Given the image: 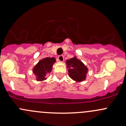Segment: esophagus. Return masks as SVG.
<instances>
[{
	"instance_id": "obj_1",
	"label": "esophagus",
	"mask_w": 126,
	"mask_h": 126,
	"mask_svg": "<svg viewBox=\"0 0 126 126\" xmlns=\"http://www.w3.org/2000/svg\"><path fill=\"white\" fill-rule=\"evenodd\" d=\"M58 61L60 62H63V60H64V57H63V55H59V56H58Z\"/></svg>"
}]
</instances>
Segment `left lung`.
Instances as JSON below:
<instances>
[{
    "instance_id": "left-lung-1",
    "label": "left lung",
    "mask_w": 126,
    "mask_h": 126,
    "mask_svg": "<svg viewBox=\"0 0 126 126\" xmlns=\"http://www.w3.org/2000/svg\"><path fill=\"white\" fill-rule=\"evenodd\" d=\"M68 67V76L77 82H80L85 79L88 68L80 61L76 58H73L67 61Z\"/></svg>"
}]
</instances>
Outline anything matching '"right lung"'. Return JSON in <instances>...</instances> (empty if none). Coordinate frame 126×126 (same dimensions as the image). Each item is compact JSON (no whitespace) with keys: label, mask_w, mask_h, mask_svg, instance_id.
Listing matches in <instances>:
<instances>
[{"label":"right lung","mask_w":126,"mask_h":126,"mask_svg":"<svg viewBox=\"0 0 126 126\" xmlns=\"http://www.w3.org/2000/svg\"><path fill=\"white\" fill-rule=\"evenodd\" d=\"M55 61L56 60L54 58H44L39 61L33 69V72L37 77V80H43L46 79L45 76L51 72L52 66Z\"/></svg>","instance_id":"1"}]
</instances>
